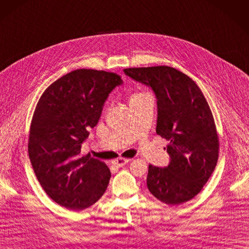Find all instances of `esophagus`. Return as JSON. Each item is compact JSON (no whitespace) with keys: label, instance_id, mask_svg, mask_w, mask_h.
I'll return each mask as SVG.
<instances>
[{"label":"esophagus","instance_id":"1","mask_svg":"<svg viewBox=\"0 0 249 249\" xmlns=\"http://www.w3.org/2000/svg\"><path fill=\"white\" fill-rule=\"evenodd\" d=\"M128 162H129L128 159L119 158V159H117V160L112 161V164H113L116 167H122V166H124V165H126Z\"/></svg>","mask_w":249,"mask_h":249}]
</instances>
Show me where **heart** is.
Instances as JSON below:
<instances>
[{"instance_id":"heart-1","label":"heart","mask_w":249,"mask_h":249,"mask_svg":"<svg viewBox=\"0 0 249 249\" xmlns=\"http://www.w3.org/2000/svg\"><path fill=\"white\" fill-rule=\"evenodd\" d=\"M141 94H143V93H137V94H135V95H132V98H135V97H139V95H141ZM131 98V99H132Z\"/></svg>"}]
</instances>
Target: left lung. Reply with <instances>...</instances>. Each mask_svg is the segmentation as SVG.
I'll return each mask as SVG.
<instances>
[{"instance_id":"8db88e82","label":"left lung","mask_w":249,"mask_h":249,"mask_svg":"<svg viewBox=\"0 0 249 249\" xmlns=\"http://www.w3.org/2000/svg\"><path fill=\"white\" fill-rule=\"evenodd\" d=\"M124 73L154 90L156 131L169 141L167 166L149 165L148 190L167 205L191 200L213 173L219 157V137L205 97L188 75L173 67L126 68Z\"/></svg>"}]
</instances>
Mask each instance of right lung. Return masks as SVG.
<instances>
[{
	"label": "right lung",
	"instance_id": "add662e5",
	"mask_svg": "<svg viewBox=\"0 0 249 249\" xmlns=\"http://www.w3.org/2000/svg\"><path fill=\"white\" fill-rule=\"evenodd\" d=\"M122 83L117 73L76 69L48 86L37 102L29 130V159L43 189L63 207L83 210L105 193L109 168L80 154L108 95Z\"/></svg>",
	"mask_w": 249,
	"mask_h": 249
}]
</instances>
